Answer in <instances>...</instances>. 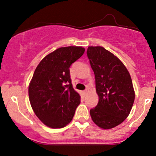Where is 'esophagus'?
<instances>
[{
    "instance_id": "obj_1",
    "label": "esophagus",
    "mask_w": 156,
    "mask_h": 156,
    "mask_svg": "<svg viewBox=\"0 0 156 156\" xmlns=\"http://www.w3.org/2000/svg\"><path fill=\"white\" fill-rule=\"evenodd\" d=\"M88 91H89V90H88V89H86L84 91V94H85V95L87 94V93H88Z\"/></svg>"
}]
</instances>
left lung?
Wrapping results in <instances>:
<instances>
[{"instance_id": "8db88e82", "label": "left lung", "mask_w": 156, "mask_h": 156, "mask_svg": "<svg viewBox=\"0 0 156 156\" xmlns=\"http://www.w3.org/2000/svg\"><path fill=\"white\" fill-rule=\"evenodd\" d=\"M87 55L95 74L98 103L90 110L93 121L104 129H112L129 116L135 93L124 64L102 47H89Z\"/></svg>"}]
</instances>
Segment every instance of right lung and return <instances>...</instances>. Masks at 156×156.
<instances>
[{
	"label": "right lung",
	"mask_w": 156,
	"mask_h": 156,
	"mask_svg": "<svg viewBox=\"0 0 156 156\" xmlns=\"http://www.w3.org/2000/svg\"><path fill=\"white\" fill-rule=\"evenodd\" d=\"M84 52L82 47H60L43 58L34 71L29 99L35 114L49 127L60 129L69 124L80 104L69 68Z\"/></svg>",
	"instance_id": "add662e5"
}]
</instances>
